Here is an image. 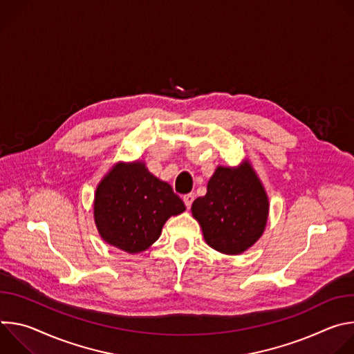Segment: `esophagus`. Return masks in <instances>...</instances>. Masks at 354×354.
Returning a JSON list of instances; mask_svg holds the SVG:
<instances>
[{
  "label": "esophagus",
  "instance_id": "1",
  "mask_svg": "<svg viewBox=\"0 0 354 354\" xmlns=\"http://www.w3.org/2000/svg\"><path fill=\"white\" fill-rule=\"evenodd\" d=\"M193 200H194V194H193V193H187V194L183 196V203H185V206H186L187 209H190V206H192V203H193Z\"/></svg>",
  "mask_w": 354,
  "mask_h": 354
}]
</instances>
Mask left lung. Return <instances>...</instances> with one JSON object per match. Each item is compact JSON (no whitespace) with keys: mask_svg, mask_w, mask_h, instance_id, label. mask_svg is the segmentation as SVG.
Returning <instances> with one entry per match:
<instances>
[{"mask_svg":"<svg viewBox=\"0 0 354 354\" xmlns=\"http://www.w3.org/2000/svg\"><path fill=\"white\" fill-rule=\"evenodd\" d=\"M205 241L224 255L243 254L262 236L269 217V197L252 164L217 167L207 193L192 205Z\"/></svg>","mask_w":354,"mask_h":354,"instance_id":"left-lung-1","label":"left lung"}]
</instances>
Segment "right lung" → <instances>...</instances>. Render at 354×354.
Wrapping results in <instances>:
<instances>
[{"mask_svg":"<svg viewBox=\"0 0 354 354\" xmlns=\"http://www.w3.org/2000/svg\"><path fill=\"white\" fill-rule=\"evenodd\" d=\"M186 210L169 183L151 174L145 162H118L96 186L93 220L106 243L136 255L161 235L172 216Z\"/></svg>","mask_w":354,"mask_h":354,"instance_id":"right-lung-1","label":"right lung"}]
</instances>
